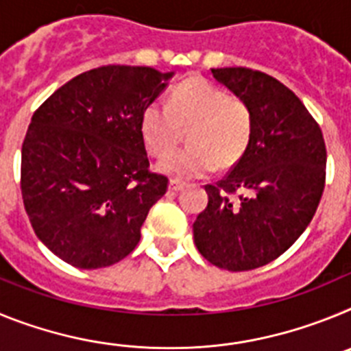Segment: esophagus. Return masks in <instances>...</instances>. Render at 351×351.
<instances>
[{"label": "esophagus", "instance_id": "1", "mask_svg": "<svg viewBox=\"0 0 351 351\" xmlns=\"http://www.w3.org/2000/svg\"><path fill=\"white\" fill-rule=\"evenodd\" d=\"M184 186H186L184 182L178 181V179H172V181H170V184H169V190L172 191V193H176V191H181Z\"/></svg>", "mask_w": 351, "mask_h": 351}]
</instances>
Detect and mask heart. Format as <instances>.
I'll use <instances>...</instances> for the list:
<instances>
[{
    "label": "heart",
    "instance_id": "heart-1",
    "mask_svg": "<svg viewBox=\"0 0 351 351\" xmlns=\"http://www.w3.org/2000/svg\"><path fill=\"white\" fill-rule=\"evenodd\" d=\"M255 117L250 104L241 96L193 77L173 89L169 104L153 101L142 110L141 135L149 154L161 158L188 129L190 148L173 154L158 163V170L178 181L204 178L218 165L232 169L251 144Z\"/></svg>",
    "mask_w": 351,
    "mask_h": 351
}]
</instances>
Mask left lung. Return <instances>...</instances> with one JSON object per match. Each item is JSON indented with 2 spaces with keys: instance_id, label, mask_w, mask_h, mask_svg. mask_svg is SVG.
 Masks as SVG:
<instances>
[{
  "instance_id": "obj_1",
  "label": "left lung",
  "mask_w": 351,
  "mask_h": 351,
  "mask_svg": "<svg viewBox=\"0 0 351 351\" xmlns=\"http://www.w3.org/2000/svg\"><path fill=\"white\" fill-rule=\"evenodd\" d=\"M210 73L250 104L255 128L237 165L206 184L209 202L193 223L195 244L216 267L251 271L283 255L313 219L327 149L320 125L278 79L244 66Z\"/></svg>"
}]
</instances>
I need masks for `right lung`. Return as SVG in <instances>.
<instances>
[{
	"instance_id": "obj_1",
	"label": "right lung",
	"mask_w": 351,
	"mask_h": 351,
	"mask_svg": "<svg viewBox=\"0 0 351 351\" xmlns=\"http://www.w3.org/2000/svg\"><path fill=\"white\" fill-rule=\"evenodd\" d=\"M172 73L107 64L68 80L31 117L21 160L24 209L36 237L79 269H100L141 241L169 179L149 170L142 110Z\"/></svg>"
}]
</instances>
